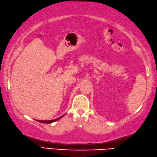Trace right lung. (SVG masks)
I'll use <instances>...</instances> for the list:
<instances>
[{"label":"right lung","mask_w":157,"mask_h":157,"mask_svg":"<svg viewBox=\"0 0 157 157\" xmlns=\"http://www.w3.org/2000/svg\"><path fill=\"white\" fill-rule=\"evenodd\" d=\"M64 116H61V117H58V118H56V119H55V120H49V121H46V120H37V121H40V122H41V123H45V124H50V123H52V122H54V121H57V120H58L59 119H60L61 117H63Z\"/></svg>","instance_id":"right-lung-1"}]
</instances>
